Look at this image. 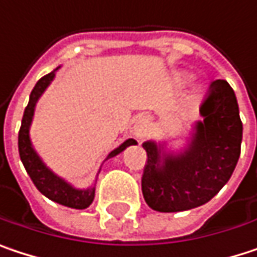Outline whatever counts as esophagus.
<instances>
[{
  "label": "esophagus",
  "mask_w": 257,
  "mask_h": 257,
  "mask_svg": "<svg viewBox=\"0 0 257 257\" xmlns=\"http://www.w3.org/2000/svg\"><path fill=\"white\" fill-rule=\"evenodd\" d=\"M135 133H136L139 138H144L145 133H146V125H145L144 122H141V124L135 128Z\"/></svg>",
  "instance_id": "esophagus-1"
}]
</instances>
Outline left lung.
Segmentation results:
<instances>
[{
	"mask_svg": "<svg viewBox=\"0 0 257 257\" xmlns=\"http://www.w3.org/2000/svg\"><path fill=\"white\" fill-rule=\"evenodd\" d=\"M200 115L179 151L166 141L144 142L142 176L146 204L161 213L200 207L226 185L238 163L242 122L234 90L225 80L211 82Z\"/></svg>",
	"mask_w": 257,
	"mask_h": 257,
	"instance_id": "left-lung-1",
	"label": "left lung"
}]
</instances>
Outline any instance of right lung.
Wrapping results in <instances>:
<instances>
[{
	"mask_svg": "<svg viewBox=\"0 0 257 257\" xmlns=\"http://www.w3.org/2000/svg\"><path fill=\"white\" fill-rule=\"evenodd\" d=\"M60 69V66H57L54 71H51L46 77H43L38 81L34 87V90L31 91L29 96V103L25 108L23 118H22V125H20V132H19V155L20 160L28 172L29 177L32 179L34 185L37 186V189L50 198L54 203H59L62 206L71 207V209H87L93 200H94V191H96V183L88 186L87 189H80L75 188L74 185H71L69 182H66L63 177L57 176L51 169H48L46 163L41 160V157L38 155V152L35 151L32 141H31V124L34 119V112H35V106L38 99L43 96V93L47 90V87L51 84V81L54 80L56 72ZM132 145H138L135 139H127L125 142L119 145L118 148H115L108 154V157L105 158L109 160L116 157L118 154H121L125 148L132 146ZM100 173V170H99Z\"/></svg>",
	"mask_w": 257,
	"mask_h": 257,
	"instance_id": "obj_1",
	"label": "right lung"
}]
</instances>
